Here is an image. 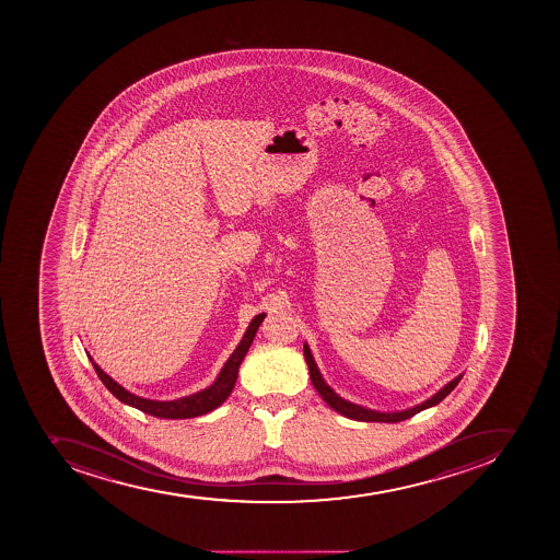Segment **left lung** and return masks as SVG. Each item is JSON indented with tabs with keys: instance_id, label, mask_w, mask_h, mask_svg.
<instances>
[{
	"instance_id": "left-lung-1",
	"label": "left lung",
	"mask_w": 560,
	"mask_h": 560,
	"mask_svg": "<svg viewBox=\"0 0 560 560\" xmlns=\"http://www.w3.org/2000/svg\"><path fill=\"white\" fill-rule=\"evenodd\" d=\"M304 358H306L307 369H310V377H312L313 386L317 388L322 399H324L327 405L331 406L332 410L338 411V413H342L347 419H354V421L362 422H399L405 421V419H410V417L416 416L419 411L425 410V408H431V406L439 405L445 396H450L451 390H453V388L460 383L462 377H464V374L456 376L453 382L447 383L444 388L436 392L435 396H431L430 399H425L421 405L408 408V410L376 411L369 410V408H363V406L360 405H354V402L351 401H346V399L338 396L337 392L332 390L331 386L324 382V377H322L320 371L317 369V363L313 360V354L312 351H310L307 343H304Z\"/></svg>"
}]
</instances>
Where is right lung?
<instances>
[{"label": "right lung", "mask_w": 560, "mask_h": 560, "mask_svg": "<svg viewBox=\"0 0 560 560\" xmlns=\"http://www.w3.org/2000/svg\"><path fill=\"white\" fill-rule=\"evenodd\" d=\"M262 318H265V313H259V315H256L253 322L248 324L247 331L243 335L242 342L234 349L233 354L229 357L228 362L222 366V371L218 374L213 385L197 392V394H191V396L175 399V401H154V399H144V397L130 394L129 390H125L124 386L116 383L109 374H105V372L93 362V358L90 357V360L100 380L107 386V390H109L116 399L125 402V405L135 406L138 410L144 411V413H149V416L159 417V419H191V417L203 416V413H208V411H213L214 408L222 405V402L228 399L229 394L233 392L234 383L238 380L240 365H242L243 358L247 354L248 347H250L254 337H256V331H258Z\"/></svg>", "instance_id": "add662e5"}]
</instances>
